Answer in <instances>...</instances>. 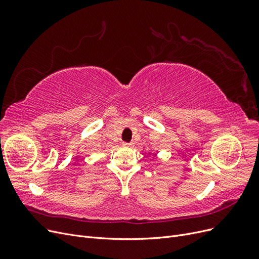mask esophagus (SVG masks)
<instances>
[{"mask_svg":"<svg viewBox=\"0 0 259 259\" xmlns=\"http://www.w3.org/2000/svg\"><path fill=\"white\" fill-rule=\"evenodd\" d=\"M123 145L126 146V147H133V146H134V144H133V143H123Z\"/></svg>","mask_w":259,"mask_h":259,"instance_id":"34e87169","label":"esophagus"}]
</instances>
